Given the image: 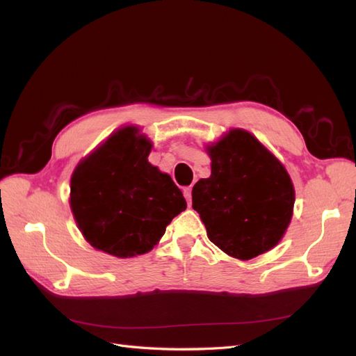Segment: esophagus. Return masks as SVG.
<instances>
[{"instance_id":"obj_1","label":"esophagus","mask_w":356,"mask_h":356,"mask_svg":"<svg viewBox=\"0 0 356 356\" xmlns=\"http://www.w3.org/2000/svg\"><path fill=\"white\" fill-rule=\"evenodd\" d=\"M191 190H193L191 187H186V188H184V195H186L188 206H191Z\"/></svg>"}]
</instances>
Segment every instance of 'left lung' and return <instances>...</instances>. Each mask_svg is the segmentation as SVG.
Returning <instances> with one entry per match:
<instances>
[{"label":"left lung","instance_id":"8db88e82","mask_svg":"<svg viewBox=\"0 0 356 356\" xmlns=\"http://www.w3.org/2000/svg\"><path fill=\"white\" fill-rule=\"evenodd\" d=\"M211 177L193 187L207 237L227 254L249 261L286 234L295 187L284 165L250 132L234 128L206 147Z\"/></svg>","mask_w":356,"mask_h":356}]
</instances>
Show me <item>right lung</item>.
<instances>
[{
	"label": "right lung",
	"instance_id": "add662e5",
	"mask_svg": "<svg viewBox=\"0 0 356 356\" xmlns=\"http://www.w3.org/2000/svg\"><path fill=\"white\" fill-rule=\"evenodd\" d=\"M153 143L137 127L112 134L70 178V209L97 250L132 257L150 252L187 202L168 174L149 162Z\"/></svg>",
	"mask_w": 356,
	"mask_h": 356
}]
</instances>
